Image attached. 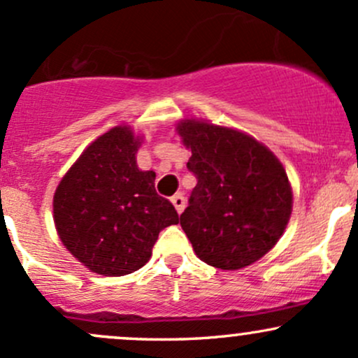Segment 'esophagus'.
Here are the masks:
<instances>
[{
  "instance_id": "1",
  "label": "esophagus",
  "mask_w": 358,
  "mask_h": 358,
  "mask_svg": "<svg viewBox=\"0 0 358 358\" xmlns=\"http://www.w3.org/2000/svg\"><path fill=\"white\" fill-rule=\"evenodd\" d=\"M171 202H173V206H175L176 212H178V214H182L183 209H185V197H183L182 194H176L171 197Z\"/></svg>"
}]
</instances>
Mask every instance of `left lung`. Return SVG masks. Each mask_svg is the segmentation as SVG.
Instances as JSON below:
<instances>
[{
  "label": "left lung",
  "mask_w": 358,
  "mask_h": 358,
  "mask_svg": "<svg viewBox=\"0 0 358 358\" xmlns=\"http://www.w3.org/2000/svg\"><path fill=\"white\" fill-rule=\"evenodd\" d=\"M197 178L180 224L207 265L239 270L277 245L292 214V188L277 156L255 137L206 120L176 125Z\"/></svg>",
  "instance_id": "8db88e82"
}]
</instances>
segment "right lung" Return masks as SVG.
I'll return each instance as SVG.
<instances>
[{"mask_svg": "<svg viewBox=\"0 0 358 358\" xmlns=\"http://www.w3.org/2000/svg\"><path fill=\"white\" fill-rule=\"evenodd\" d=\"M141 143L127 125L110 129L81 152L54 194L62 245L105 277L146 265L159 231L178 224L173 203L156 194V173L137 168Z\"/></svg>", "mask_w": 358, "mask_h": 358, "instance_id": "1", "label": "right lung"}]
</instances>
